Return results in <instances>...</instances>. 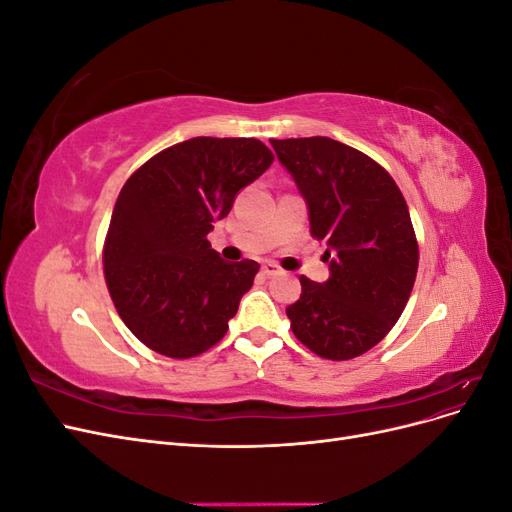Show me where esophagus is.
Here are the masks:
<instances>
[{
	"label": "esophagus",
	"mask_w": 512,
	"mask_h": 512,
	"mask_svg": "<svg viewBox=\"0 0 512 512\" xmlns=\"http://www.w3.org/2000/svg\"><path fill=\"white\" fill-rule=\"evenodd\" d=\"M262 273H265L267 277H271V275H277V273H282V269L275 265V262H265V265H262Z\"/></svg>",
	"instance_id": "obj_1"
}]
</instances>
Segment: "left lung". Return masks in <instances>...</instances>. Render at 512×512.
<instances>
[{
    "mask_svg": "<svg viewBox=\"0 0 512 512\" xmlns=\"http://www.w3.org/2000/svg\"><path fill=\"white\" fill-rule=\"evenodd\" d=\"M271 145L331 260L324 284L301 275V297L286 307L290 329L322 359L350 361L389 335L410 299L418 241L406 198L376 160L333 138H273Z\"/></svg>",
    "mask_w": 512,
    "mask_h": 512,
    "instance_id": "8db88e82",
    "label": "left lung"
}]
</instances>
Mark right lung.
Instances as JSON below:
<instances>
[{"label":"right lung","mask_w":512,"mask_h":512,"mask_svg":"<svg viewBox=\"0 0 512 512\" xmlns=\"http://www.w3.org/2000/svg\"><path fill=\"white\" fill-rule=\"evenodd\" d=\"M271 164L256 138L196 136L156 153L121 188L102 247L104 280L121 320L153 352L192 359L226 335L260 265H230L207 235Z\"/></svg>","instance_id":"right-lung-1"}]
</instances>
